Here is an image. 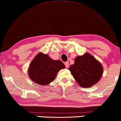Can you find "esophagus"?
Here are the masks:
<instances>
[{"label": "esophagus", "mask_w": 121, "mask_h": 121, "mask_svg": "<svg viewBox=\"0 0 121 121\" xmlns=\"http://www.w3.org/2000/svg\"><path fill=\"white\" fill-rule=\"evenodd\" d=\"M65 66H66V68H69V63L68 62H66L65 63Z\"/></svg>", "instance_id": "obj_1"}]
</instances>
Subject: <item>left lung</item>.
Masks as SVG:
<instances>
[{"label":"left lung","instance_id":"1","mask_svg":"<svg viewBox=\"0 0 121 121\" xmlns=\"http://www.w3.org/2000/svg\"><path fill=\"white\" fill-rule=\"evenodd\" d=\"M69 70L81 87L89 88L99 82L103 73V67L90 54L86 52L75 58Z\"/></svg>","mask_w":121,"mask_h":121}]
</instances>
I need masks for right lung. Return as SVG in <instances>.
<instances>
[{
  "label": "right lung",
  "instance_id": "add662e5",
  "mask_svg": "<svg viewBox=\"0 0 121 121\" xmlns=\"http://www.w3.org/2000/svg\"><path fill=\"white\" fill-rule=\"evenodd\" d=\"M65 68V65L62 61L53 60L48 54L40 52L30 64L28 76L36 84L45 86L54 80L58 72Z\"/></svg>",
  "mask_w": 121,
  "mask_h": 121
}]
</instances>
